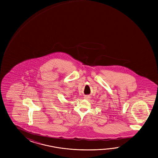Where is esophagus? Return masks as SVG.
Instances as JSON below:
<instances>
[{
	"instance_id": "obj_1",
	"label": "esophagus",
	"mask_w": 158,
	"mask_h": 158,
	"mask_svg": "<svg viewBox=\"0 0 158 158\" xmlns=\"http://www.w3.org/2000/svg\"><path fill=\"white\" fill-rule=\"evenodd\" d=\"M85 99H88V98H89V96H85Z\"/></svg>"
}]
</instances>
